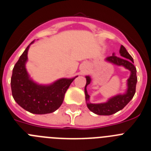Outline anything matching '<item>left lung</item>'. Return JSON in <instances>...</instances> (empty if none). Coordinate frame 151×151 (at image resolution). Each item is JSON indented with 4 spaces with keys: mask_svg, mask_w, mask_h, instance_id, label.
Listing matches in <instances>:
<instances>
[{
    "mask_svg": "<svg viewBox=\"0 0 151 151\" xmlns=\"http://www.w3.org/2000/svg\"><path fill=\"white\" fill-rule=\"evenodd\" d=\"M120 57H117L113 54L110 57L106 58V60L109 63L115 64L117 66H124L125 69H129L131 72L130 76L127 80V91L125 94H118L114 97H111L108 100L106 103L102 104H91L89 103V95L88 94L87 86L90 84L91 78L87 76L86 78V85L85 87V100L87 102V106L89 110L95 114L101 116H110L116 113V112L122 110L126 105L129 103V101L132 99L135 94L136 84H137V76H136L135 66H134V61L132 56L128 53L125 47L121 45L119 50Z\"/></svg>",
    "mask_w": 151,
    "mask_h": 151,
    "instance_id": "obj_1",
    "label": "left lung"
}]
</instances>
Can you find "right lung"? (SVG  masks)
Instances as JSON below:
<instances>
[{"label": "right lung", "instance_id": "1", "mask_svg": "<svg viewBox=\"0 0 151 151\" xmlns=\"http://www.w3.org/2000/svg\"><path fill=\"white\" fill-rule=\"evenodd\" d=\"M32 41L13 67L11 90L13 99L24 110L34 114H47L57 110L64 99L73 78H60L48 85H39L29 78L26 69L28 50Z\"/></svg>", "mask_w": 151, "mask_h": 151}]
</instances>
